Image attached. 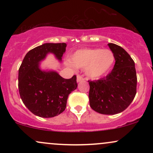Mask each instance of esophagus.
I'll return each instance as SVG.
<instances>
[{
    "mask_svg": "<svg viewBox=\"0 0 153 153\" xmlns=\"http://www.w3.org/2000/svg\"><path fill=\"white\" fill-rule=\"evenodd\" d=\"M84 80L83 77H82L81 75H78V76H77V81L80 82V81H82V80Z\"/></svg>",
    "mask_w": 153,
    "mask_h": 153,
    "instance_id": "34e87169",
    "label": "esophagus"
}]
</instances>
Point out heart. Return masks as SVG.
Returning <instances> with one entry per match:
<instances>
[{"label":"heart","instance_id":"b5f03b06","mask_svg":"<svg viewBox=\"0 0 153 153\" xmlns=\"http://www.w3.org/2000/svg\"><path fill=\"white\" fill-rule=\"evenodd\" d=\"M72 64L85 68L86 74L91 78H99L111 69L114 62V54L109 50L86 48L77 51L72 56Z\"/></svg>","mask_w":153,"mask_h":153}]
</instances>
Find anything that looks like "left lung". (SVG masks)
Segmentation results:
<instances>
[{
	"label": "left lung",
	"mask_w": 153,
	"mask_h": 153,
	"mask_svg": "<svg viewBox=\"0 0 153 153\" xmlns=\"http://www.w3.org/2000/svg\"><path fill=\"white\" fill-rule=\"evenodd\" d=\"M108 45L114 54V66L106 76L88 80V97L93 110L102 114L113 115L130 105L137 93V78L131 56L119 45L113 43Z\"/></svg>",
	"instance_id": "1"
}]
</instances>
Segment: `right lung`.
Segmentation results:
<instances>
[{"label": "right lung", "instance_id": "obj_1", "mask_svg": "<svg viewBox=\"0 0 153 153\" xmlns=\"http://www.w3.org/2000/svg\"><path fill=\"white\" fill-rule=\"evenodd\" d=\"M65 43H46L27 52L19 70V91L23 103L31 113L43 118L60 114L67 100L76 89V75L65 79L56 72L42 71L39 62L49 52L61 60Z\"/></svg>", "mask_w": 153, "mask_h": 153}]
</instances>
